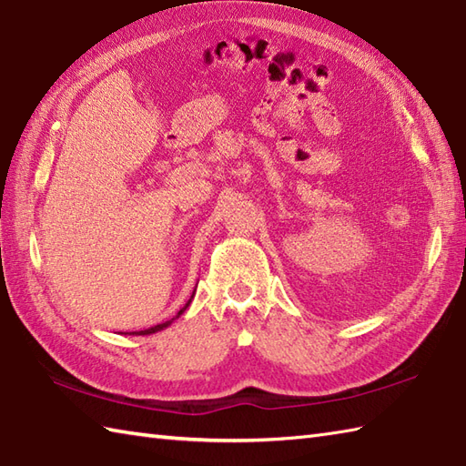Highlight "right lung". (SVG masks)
Masks as SVG:
<instances>
[{
    "label": "right lung",
    "mask_w": 466,
    "mask_h": 466,
    "mask_svg": "<svg viewBox=\"0 0 466 466\" xmlns=\"http://www.w3.org/2000/svg\"><path fill=\"white\" fill-rule=\"evenodd\" d=\"M192 299H194V292H192V296H190V300L186 302V306L184 309L176 314V319H180V314H184V310L187 309V306H190V302H192ZM176 319H172V320H167V322H162V324H156V326H152V329H146V330H140V332H132V334H137V336H146V334H154V332H160V330H164V329H167V326H170Z\"/></svg>",
    "instance_id": "obj_1"
}]
</instances>
